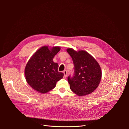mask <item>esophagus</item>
Returning <instances> with one entry per match:
<instances>
[{
    "label": "esophagus",
    "instance_id": "1",
    "mask_svg": "<svg viewBox=\"0 0 129 129\" xmlns=\"http://www.w3.org/2000/svg\"><path fill=\"white\" fill-rule=\"evenodd\" d=\"M63 74H64V76L63 78L64 79H66V77H67V71L65 70V71H63Z\"/></svg>",
    "mask_w": 129,
    "mask_h": 129
}]
</instances>
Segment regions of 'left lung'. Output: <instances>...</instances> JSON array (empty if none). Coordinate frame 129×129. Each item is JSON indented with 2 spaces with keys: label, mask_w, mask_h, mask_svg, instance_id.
<instances>
[{
  "label": "left lung",
  "mask_w": 129,
  "mask_h": 129,
  "mask_svg": "<svg viewBox=\"0 0 129 129\" xmlns=\"http://www.w3.org/2000/svg\"><path fill=\"white\" fill-rule=\"evenodd\" d=\"M74 63V73L68 77L72 90L79 96L91 93L99 86L102 72L98 62L84 50L76 52L72 48L67 49Z\"/></svg>",
  "instance_id": "left-lung-1"
}]
</instances>
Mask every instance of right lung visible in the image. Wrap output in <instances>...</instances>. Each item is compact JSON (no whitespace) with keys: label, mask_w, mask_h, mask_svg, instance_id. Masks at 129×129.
I'll use <instances>...</instances> for the list:
<instances>
[{"label":"right lung","mask_w":129,"mask_h":129,"mask_svg":"<svg viewBox=\"0 0 129 129\" xmlns=\"http://www.w3.org/2000/svg\"><path fill=\"white\" fill-rule=\"evenodd\" d=\"M60 50V47H54L50 49L48 46L42 47L27 63L25 69L26 81L38 92H48L55 88L57 82L63 77V73L58 72V64L53 61Z\"/></svg>","instance_id":"obj_1"}]
</instances>
